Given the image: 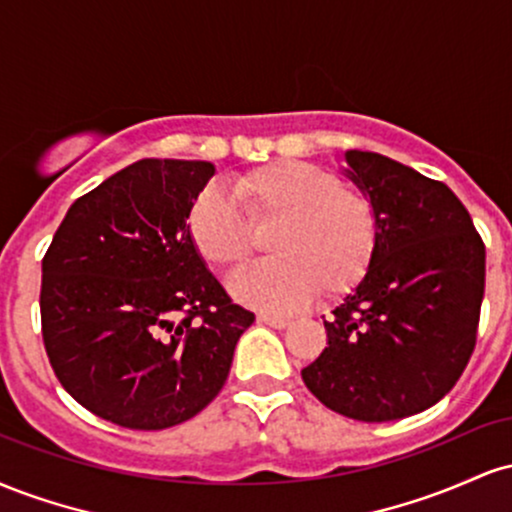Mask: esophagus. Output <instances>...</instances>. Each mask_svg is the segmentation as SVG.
Returning a JSON list of instances; mask_svg holds the SVG:
<instances>
[{"mask_svg":"<svg viewBox=\"0 0 512 512\" xmlns=\"http://www.w3.org/2000/svg\"><path fill=\"white\" fill-rule=\"evenodd\" d=\"M257 320H260V322H264V325L274 327V330H284V327H289V325H291V320H289V317H279V315H267V313H262L260 317H257Z\"/></svg>","mask_w":512,"mask_h":512,"instance_id":"obj_1","label":"esophagus"}]
</instances>
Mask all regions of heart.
I'll return each instance as SVG.
<instances>
[{"mask_svg":"<svg viewBox=\"0 0 512 512\" xmlns=\"http://www.w3.org/2000/svg\"><path fill=\"white\" fill-rule=\"evenodd\" d=\"M252 226L276 223L269 252L233 284L243 303L272 313L298 310L320 289L342 296L361 284L378 248V216L361 192L320 166L276 161L233 182ZM219 190H204L187 214V236L204 262L236 274L252 252V228Z\"/></svg>","mask_w":512,"mask_h":512,"instance_id":"1","label":"heart"}]
</instances>
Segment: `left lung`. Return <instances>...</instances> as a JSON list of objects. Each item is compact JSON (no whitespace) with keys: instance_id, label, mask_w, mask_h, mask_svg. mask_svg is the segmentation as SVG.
Returning <instances> with one entry per match:
<instances>
[{"instance_id":"left-lung-1","label":"left lung","mask_w":512,"mask_h":512,"mask_svg":"<svg viewBox=\"0 0 512 512\" xmlns=\"http://www.w3.org/2000/svg\"><path fill=\"white\" fill-rule=\"evenodd\" d=\"M344 161L378 216V248L301 375L325 407L378 424L433 407L462 375L477 344L486 248L448 185L373 151L351 149Z\"/></svg>"}]
</instances>
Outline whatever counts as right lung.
<instances>
[{
  "instance_id": "1",
  "label": "right lung",
  "mask_w": 512,
  "mask_h": 512,
  "mask_svg": "<svg viewBox=\"0 0 512 512\" xmlns=\"http://www.w3.org/2000/svg\"><path fill=\"white\" fill-rule=\"evenodd\" d=\"M209 161L142 158L69 207L43 257L50 366L81 407L134 431L192 419L255 322L187 236Z\"/></svg>"
}]
</instances>
